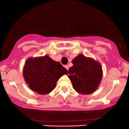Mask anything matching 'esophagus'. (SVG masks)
<instances>
[{
  "instance_id": "obj_1",
  "label": "esophagus",
  "mask_w": 129,
  "mask_h": 129,
  "mask_svg": "<svg viewBox=\"0 0 129 129\" xmlns=\"http://www.w3.org/2000/svg\"><path fill=\"white\" fill-rule=\"evenodd\" d=\"M64 67H65V68H66L67 70H69V66H68V65H65Z\"/></svg>"
}]
</instances>
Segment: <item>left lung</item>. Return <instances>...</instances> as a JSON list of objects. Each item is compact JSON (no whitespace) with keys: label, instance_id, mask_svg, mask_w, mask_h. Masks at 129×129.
Here are the masks:
<instances>
[{"label":"left lung","instance_id":"8db88e82","mask_svg":"<svg viewBox=\"0 0 129 129\" xmlns=\"http://www.w3.org/2000/svg\"><path fill=\"white\" fill-rule=\"evenodd\" d=\"M72 63L73 66L67 73L73 88L81 94L92 93L99 86L103 76L101 64L83 55L78 56Z\"/></svg>","mask_w":129,"mask_h":129}]
</instances>
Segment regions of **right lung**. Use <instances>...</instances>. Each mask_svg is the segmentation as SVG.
I'll use <instances>...</instances> for the list:
<instances>
[{
    "label": "right lung",
    "instance_id": "add662e5",
    "mask_svg": "<svg viewBox=\"0 0 129 129\" xmlns=\"http://www.w3.org/2000/svg\"><path fill=\"white\" fill-rule=\"evenodd\" d=\"M67 73L61 63L47 55L28 59L23 71L25 81L30 88L40 94L50 93L55 88L59 78Z\"/></svg>",
    "mask_w": 129,
    "mask_h": 129
}]
</instances>
